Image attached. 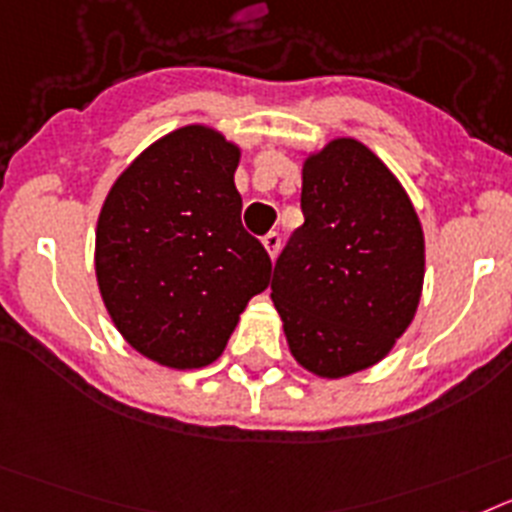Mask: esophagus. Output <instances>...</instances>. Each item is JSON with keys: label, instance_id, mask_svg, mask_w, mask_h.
Returning <instances> with one entry per match:
<instances>
[{"label": "esophagus", "instance_id": "1", "mask_svg": "<svg viewBox=\"0 0 512 512\" xmlns=\"http://www.w3.org/2000/svg\"><path fill=\"white\" fill-rule=\"evenodd\" d=\"M262 244H265L268 255L275 260V255H278V250H281V234H278V231H270V234L262 237Z\"/></svg>", "mask_w": 512, "mask_h": 512}]
</instances>
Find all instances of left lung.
Wrapping results in <instances>:
<instances>
[{
	"label": "left lung",
	"mask_w": 512,
	"mask_h": 512,
	"mask_svg": "<svg viewBox=\"0 0 512 512\" xmlns=\"http://www.w3.org/2000/svg\"><path fill=\"white\" fill-rule=\"evenodd\" d=\"M301 211L270 299L296 363L345 379L384 361L415 319L425 234L402 182L350 136L304 154Z\"/></svg>",
	"instance_id": "obj_1"
}]
</instances>
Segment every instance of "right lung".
<instances>
[{
	"instance_id": "1",
	"label": "right lung",
	"mask_w": 512,
	"mask_h": 512,
	"mask_svg": "<svg viewBox=\"0 0 512 512\" xmlns=\"http://www.w3.org/2000/svg\"><path fill=\"white\" fill-rule=\"evenodd\" d=\"M239 157L216 128H175L128 164L100 208L102 304L123 340L159 366H211L270 283L268 252L239 219Z\"/></svg>"
}]
</instances>
